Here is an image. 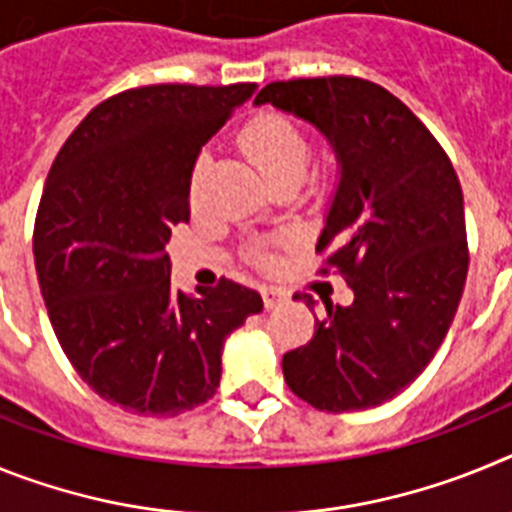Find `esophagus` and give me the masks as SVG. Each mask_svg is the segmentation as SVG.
<instances>
[{
	"mask_svg": "<svg viewBox=\"0 0 512 512\" xmlns=\"http://www.w3.org/2000/svg\"><path fill=\"white\" fill-rule=\"evenodd\" d=\"M261 297H264L266 307H277L279 302H284V292L277 287H264L261 289Z\"/></svg>",
	"mask_w": 512,
	"mask_h": 512,
	"instance_id": "34e87169",
	"label": "esophagus"
}]
</instances>
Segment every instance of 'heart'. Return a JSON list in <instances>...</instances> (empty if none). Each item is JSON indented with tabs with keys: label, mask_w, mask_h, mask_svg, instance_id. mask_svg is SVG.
Wrapping results in <instances>:
<instances>
[{
	"label": "heart",
	"mask_w": 512,
	"mask_h": 512,
	"mask_svg": "<svg viewBox=\"0 0 512 512\" xmlns=\"http://www.w3.org/2000/svg\"><path fill=\"white\" fill-rule=\"evenodd\" d=\"M241 146L271 184L287 182V179L300 182L310 164V140L305 130L282 112H264L253 117L243 128ZM205 169L207 153H200V158L194 161L192 189H197Z\"/></svg>",
	"instance_id": "b5f03b06"
}]
</instances>
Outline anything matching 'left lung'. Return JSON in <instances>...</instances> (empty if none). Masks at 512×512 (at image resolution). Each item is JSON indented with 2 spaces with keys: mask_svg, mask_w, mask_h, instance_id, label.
<instances>
[{
  "mask_svg": "<svg viewBox=\"0 0 512 512\" xmlns=\"http://www.w3.org/2000/svg\"><path fill=\"white\" fill-rule=\"evenodd\" d=\"M264 102L336 148L341 182L315 253L320 274L354 289L348 307L323 300L310 341L284 354V382L325 413L377 408L418 379L454 323L469 271L459 176L418 115L374 81H271L256 94Z\"/></svg>",
  "mask_w": 512,
  "mask_h": 512,
  "instance_id": "1",
  "label": "left lung"
}]
</instances>
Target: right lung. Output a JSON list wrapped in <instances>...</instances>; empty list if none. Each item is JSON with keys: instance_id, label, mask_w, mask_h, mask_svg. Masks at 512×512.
<instances>
[{"instance_id": "1", "label": "right lung", "mask_w": 512, "mask_h": 512, "mask_svg": "<svg viewBox=\"0 0 512 512\" xmlns=\"http://www.w3.org/2000/svg\"><path fill=\"white\" fill-rule=\"evenodd\" d=\"M256 84L112 94L58 151L33 230L48 318L79 377L112 405L171 418L215 395L225 338L264 310L233 279L184 295L166 243L189 223L197 153Z\"/></svg>"}]
</instances>
